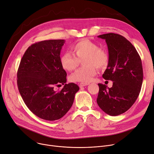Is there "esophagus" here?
Here are the masks:
<instances>
[{"instance_id":"esophagus-1","label":"esophagus","mask_w":154,"mask_h":154,"mask_svg":"<svg viewBox=\"0 0 154 154\" xmlns=\"http://www.w3.org/2000/svg\"><path fill=\"white\" fill-rule=\"evenodd\" d=\"M78 85H79V88H82V87H84V86L89 85V83H85V82H81V83H79Z\"/></svg>"}]
</instances>
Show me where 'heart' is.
I'll return each mask as SVG.
<instances>
[{"label":"heart","instance_id":"1","mask_svg":"<svg viewBox=\"0 0 154 154\" xmlns=\"http://www.w3.org/2000/svg\"><path fill=\"white\" fill-rule=\"evenodd\" d=\"M74 54L69 52H64L60 57L62 66L68 72L75 69L81 60L85 65L76 70L69 76L73 82H89L97 74V68L103 69L109 62L108 54L105 50L91 41H81L72 47Z\"/></svg>","mask_w":154,"mask_h":154}]
</instances>
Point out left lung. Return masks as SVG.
<instances>
[{
  "instance_id": "8db88e82",
  "label": "left lung",
  "mask_w": 154,
  "mask_h": 154,
  "mask_svg": "<svg viewBox=\"0 0 154 154\" xmlns=\"http://www.w3.org/2000/svg\"><path fill=\"white\" fill-rule=\"evenodd\" d=\"M105 39L109 50V63L102 77L113 81V86L98 84L97 103L111 116L121 115L131 107L137 99L143 80L140 57L133 45L115 33L99 35Z\"/></svg>"
}]
</instances>
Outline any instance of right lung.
<instances>
[{
    "mask_svg": "<svg viewBox=\"0 0 154 154\" xmlns=\"http://www.w3.org/2000/svg\"><path fill=\"white\" fill-rule=\"evenodd\" d=\"M63 39L38 42L23 55L17 72V85L28 108L43 120L55 121L72 107L79 86L66 84V73L60 63ZM64 84L56 91L55 86Z\"/></svg>",
    "mask_w": 154,
    "mask_h": 154,
    "instance_id": "right-lung-1",
    "label": "right lung"
}]
</instances>
